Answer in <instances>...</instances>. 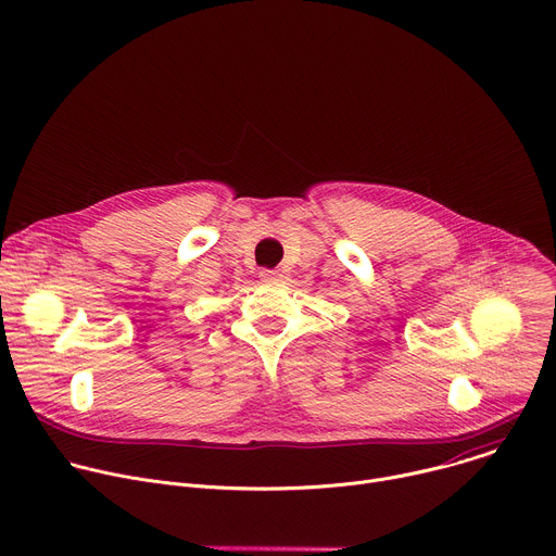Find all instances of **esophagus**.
I'll return each mask as SVG.
<instances>
[{
  "instance_id": "obj_1",
  "label": "esophagus",
  "mask_w": 556,
  "mask_h": 556,
  "mask_svg": "<svg viewBox=\"0 0 556 556\" xmlns=\"http://www.w3.org/2000/svg\"><path fill=\"white\" fill-rule=\"evenodd\" d=\"M260 277H262L264 281H268V283H275V281H279V279H281V273H279V270H268V268H266V270H262V273H260Z\"/></svg>"
}]
</instances>
